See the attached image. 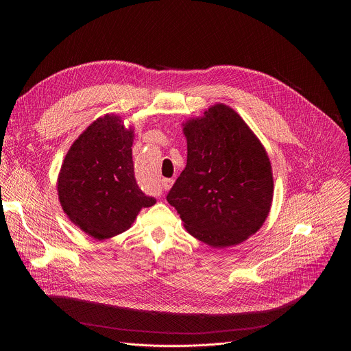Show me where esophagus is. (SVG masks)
<instances>
[{
  "instance_id": "34e87169",
  "label": "esophagus",
  "mask_w": 351,
  "mask_h": 351,
  "mask_svg": "<svg viewBox=\"0 0 351 351\" xmlns=\"http://www.w3.org/2000/svg\"><path fill=\"white\" fill-rule=\"evenodd\" d=\"M162 187L167 190V189H169L172 184H173V179H162Z\"/></svg>"
}]
</instances>
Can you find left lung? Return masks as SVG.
Wrapping results in <instances>:
<instances>
[{
	"label": "left lung",
	"instance_id": "8db88e82",
	"mask_svg": "<svg viewBox=\"0 0 351 351\" xmlns=\"http://www.w3.org/2000/svg\"><path fill=\"white\" fill-rule=\"evenodd\" d=\"M187 164L167 195L186 230L214 247L236 245L265 222L274 197L264 145L241 117L215 104L183 125Z\"/></svg>",
	"mask_w": 351,
	"mask_h": 351
}]
</instances>
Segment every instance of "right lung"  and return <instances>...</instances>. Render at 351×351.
I'll return each instance as SVG.
<instances>
[{
	"mask_svg": "<svg viewBox=\"0 0 351 351\" xmlns=\"http://www.w3.org/2000/svg\"><path fill=\"white\" fill-rule=\"evenodd\" d=\"M133 128L107 114L72 144L58 176L64 213L95 240L128 230L141 208L156 204L137 186L132 160Z\"/></svg>",
	"mask_w": 351,
	"mask_h": 351,
	"instance_id": "add662e5",
	"label": "right lung"
}]
</instances>
